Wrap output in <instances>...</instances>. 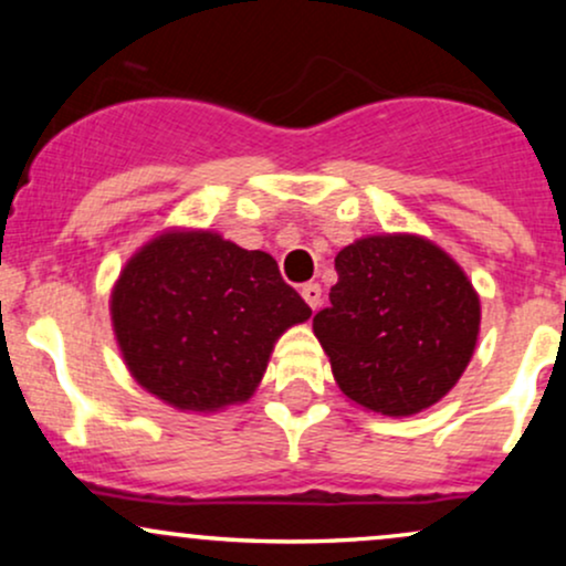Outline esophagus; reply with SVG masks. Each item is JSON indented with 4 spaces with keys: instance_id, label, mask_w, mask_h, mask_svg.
Masks as SVG:
<instances>
[{
    "instance_id": "obj_1",
    "label": "esophagus",
    "mask_w": 566,
    "mask_h": 566,
    "mask_svg": "<svg viewBox=\"0 0 566 566\" xmlns=\"http://www.w3.org/2000/svg\"><path fill=\"white\" fill-rule=\"evenodd\" d=\"M301 295H303V301L311 305V308H319V303H322V287L316 282H308V284H303L301 287Z\"/></svg>"
}]
</instances>
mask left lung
<instances>
[{
    "label": "left lung",
    "mask_w": 566,
    "mask_h": 566,
    "mask_svg": "<svg viewBox=\"0 0 566 566\" xmlns=\"http://www.w3.org/2000/svg\"><path fill=\"white\" fill-rule=\"evenodd\" d=\"M335 271L314 333L340 391L391 418L437 405L476 348L479 295L460 265L420 237H367Z\"/></svg>",
    "instance_id": "left-lung-1"
}]
</instances>
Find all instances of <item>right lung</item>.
<instances>
[{"instance_id":"add662e5","label":"right lung","mask_w":566,"mask_h":566,"mask_svg":"<svg viewBox=\"0 0 566 566\" xmlns=\"http://www.w3.org/2000/svg\"><path fill=\"white\" fill-rule=\"evenodd\" d=\"M311 316L269 252L218 233H165L122 271L114 333L146 391L188 412L250 399L276 337Z\"/></svg>"}]
</instances>
